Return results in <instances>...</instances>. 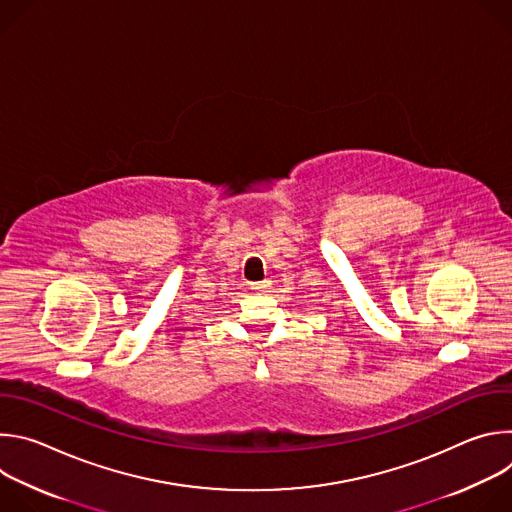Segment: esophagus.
I'll list each match as a JSON object with an SVG mask.
<instances>
[{"label": "esophagus", "mask_w": 512, "mask_h": 512, "mask_svg": "<svg viewBox=\"0 0 512 512\" xmlns=\"http://www.w3.org/2000/svg\"><path fill=\"white\" fill-rule=\"evenodd\" d=\"M269 287V279H263V281H255V283H251V289H255V291H263V289H267Z\"/></svg>", "instance_id": "obj_1"}]
</instances>
